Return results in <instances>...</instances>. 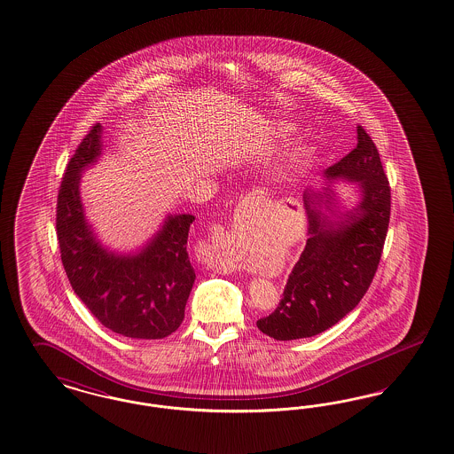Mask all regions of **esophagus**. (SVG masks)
Wrapping results in <instances>:
<instances>
[{"label": "esophagus", "mask_w": 454, "mask_h": 454, "mask_svg": "<svg viewBox=\"0 0 454 454\" xmlns=\"http://www.w3.org/2000/svg\"><path fill=\"white\" fill-rule=\"evenodd\" d=\"M219 261H229V254H227V251L222 247V251H219Z\"/></svg>", "instance_id": "esophagus-1"}]
</instances>
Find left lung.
Here are the masks:
<instances>
[{
  "label": "left lung",
  "mask_w": 454,
  "mask_h": 454,
  "mask_svg": "<svg viewBox=\"0 0 454 454\" xmlns=\"http://www.w3.org/2000/svg\"><path fill=\"white\" fill-rule=\"evenodd\" d=\"M356 139L352 152L325 176L358 182L362 200L345 217L330 220L317 207L332 210L330 193L304 195L309 237L278 308L257 321V328L274 340L308 338L332 328L364 298L379 268L390 219V186L377 146L362 126Z\"/></svg>",
  "instance_id": "1"
}]
</instances>
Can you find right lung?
Wrapping results in <instances>:
<instances>
[{
    "label": "right lung",
    "mask_w": 454,
    "mask_h": 454,
    "mask_svg": "<svg viewBox=\"0 0 454 454\" xmlns=\"http://www.w3.org/2000/svg\"><path fill=\"white\" fill-rule=\"evenodd\" d=\"M102 126H92L70 158L57 199V239L74 293L114 333L139 340L171 335L185 318L195 270L186 240L190 214L168 215L136 254L104 249L85 220L79 184L102 152Z\"/></svg>",
    "instance_id": "1"
}]
</instances>
